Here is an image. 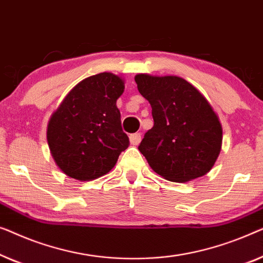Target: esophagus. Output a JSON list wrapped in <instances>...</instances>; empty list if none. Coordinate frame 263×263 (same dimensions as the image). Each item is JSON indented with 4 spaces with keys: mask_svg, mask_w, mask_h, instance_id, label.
<instances>
[{
    "mask_svg": "<svg viewBox=\"0 0 263 263\" xmlns=\"http://www.w3.org/2000/svg\"><path fill=\"white\" fill-rule=\"evenodd\" d=\"M140 139H142V136H140V133H133V135L130 136L131 145H138V144L140 143Z\"/></svg>",
    "mask_w": 263,
    "mask_h": 263,
    "instance_id": "esophagus-1",
    "label": "esophagus"
}]
</instances>
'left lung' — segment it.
I'll return each instance as SVG.
<instances>
[{
  "label": "left lung",
  "mask_w": 263,
  "mask_h": 263,
  "mask_svg": "<svg viewBox=\"0 0 263 263\" xmlns=\"http://www.w3.org/2000/svg\"><path fill=\"white\" fill-rule=\"evenodd\" d=\"M153 108L154 126L138 149L155 173L173 182L204 176L220 154L223 128L212 106L179 76H135Z\"/></svg>",
  "instance_id": "1"
}]
</instances>
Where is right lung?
Masks as SVG:
<instances>
[{"label":"right lung","mask_w":263,"mask_h":263,"mask_svg":"<svg viewBox=\"0 0 263 263\" xmlns=\"http://www.w3.org/2000/svg\"><path fill=\"white\" fill-rule=\"evenodd\" d=\"M125 81L101 72L77 83L51 116L46 138L54 163L66 176L90 181L116 165L128 137L123 132L117 100Z\"/></svg>","instance_id":"obj_1"}]
</instances>
